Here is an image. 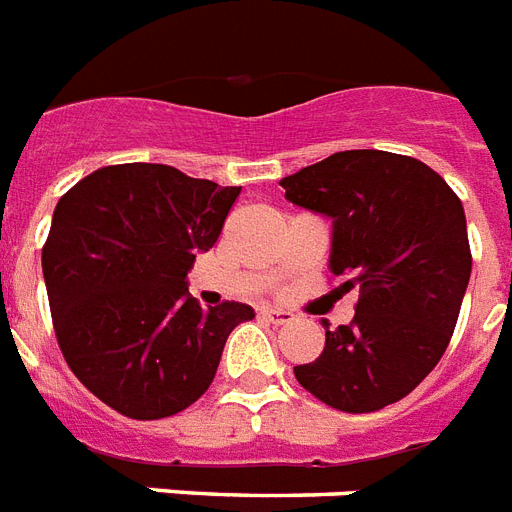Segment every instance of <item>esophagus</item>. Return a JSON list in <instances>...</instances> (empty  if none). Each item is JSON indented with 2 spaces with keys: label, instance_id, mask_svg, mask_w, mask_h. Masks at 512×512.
Instances as JSON below:
<instances>
[{
  "label": "esophagus",
  "instance_id": "obj_1",
  "mask_svg": "<svg viewBox=\"0 0 512 512\" xmlns=\"http://www.w3.org/2000/svg\"><path fill=\"white\" fill-rule=\"evenodd\" d=\"M261 317L267 322H272V325H285V322L293 320V314L285 312V309H272V306H264V309H261Z\"/></svg>",
  "mask_w": 512,
  "mask_h": 512
}]
</instances>
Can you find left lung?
<instances>
[{"label": "left lung", "mask_w": 512, "mask_h": 512, "mask_svg": "<svg viewBox=\"0 0 512 512\" xmlns=\"http://www.w3.org/2000/svg\"><path fill=\"white\" fill-rule=\"evenodd\" d=\"M285 198L333 219L330 269L359 290L354 320L296 380L327 407L383 410L420 386L455 333L470 280L455 190L410 155L343 150L280 182Z\"/></svg>", "instance_id": "1"}]
</instances>
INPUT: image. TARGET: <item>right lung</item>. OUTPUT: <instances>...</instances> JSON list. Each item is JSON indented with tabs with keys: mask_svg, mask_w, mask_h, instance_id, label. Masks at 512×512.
<instances>
[{
	"mask_svg": "<svg viewBox=\"0 0 512 512\" xmlns=\"http://www.w3.org/2000/svg\"><path fill=\"white\" fill-rule=\"evenodd\" d=\"M240 187L163 163L102 166L57 200L42 269L73 375L132 420H161L206 394L248 304L187 293L195 253L214 248Z\"/></svg>",
	"mask_w": 512,
	"mask_h": 512,
	"instance_id": "add662e5",
	"label": "right lung"
}]
</instances>
